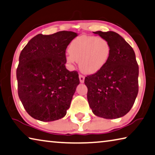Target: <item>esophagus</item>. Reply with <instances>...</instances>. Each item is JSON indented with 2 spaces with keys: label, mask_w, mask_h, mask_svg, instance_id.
I'll return each instance as SVG.
<instances>
[{
  "label": "esophagus",
  "mask_w": 155,
  "mask_h": 155,
  "mask_svg": "<svg viewBox=\"0 0 155 155\" xmlns=\"http://www.w3.org/2000/svg\"><path fill=\"white\" fill-rule=\"evenodd\" d=\"M79 80H80L81 83H83V82H84V81H85V77H83V75L79 74Z\"/></svg>",
  "instance_id": "esophagus-1"
}]
</instances>
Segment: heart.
Instances as JSON below:
<instances>
[{"instance_id": "b5f03b06", "label": "heart", "mask_w": 155, "mask_h": 155, "mask_svg": "<svg viewBox=\"0 0 155 155\" xmlns=\"http://www.w3.org/2000/svg\"><path fill=\"white\" fill-rule=\"evenodd\" d=\"M65 59L69 65L78 61L83 73L95 74L104 67L111 54V45L106 38L94 36H81L71 42Z\"/></svg>"}]
</instances>
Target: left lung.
<instances>
[{
    "mask_svg": "<svg viewBox=\"0 0 155 155\" xmlns=\"http://www.w3.org/2000/svg\"><path fill=\"white\" fill-rule=\"evenodd\" d=\"M106 38L111 54L104 68L85 78L87 101L96 116L104 119L124 117L134 105L139 92V66L132 47L114 31L93 32Z\"/></svg>",
    "mask_w": 155,
    "mask_h": 155,
    "instance_id": "1",
    "label": "left lung"
}]
</instances>
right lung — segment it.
Instances as JSON below:
<instances>
[{
	"label": "right lung",
	"instance_id": "right-lung-1",
	"mask_svg": "<svg viewBox=\"0 0 155 155\" xmlns=\"http://www.w3.org/2000/svg\"><path fill=\"white\" fill-rule=\"evenodd\" d=\"M77 34L61 31L39 34L31 39L19 56L16 70L19 99L27 112L41 121L65 116L76 88L77 71L65 68V50Z\"/></svg>",
	"mask_w": 155,
	"mask_h": 155
}]
</instances>
